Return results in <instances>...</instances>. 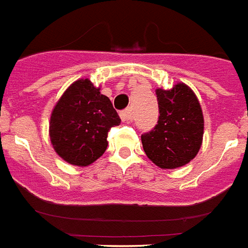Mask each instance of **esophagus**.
Returning <instances> with one entry per match:
<instances>
[{
  "label": "esophagus",
  "mask_w": 248,
  "mask_h": 248,
  "mask_svg": "<svg viewBox=\"0 0 248 248\" xmlns=\"http://www.w3.org/2000/svg\"><path fill=\"white\" fill-rule=\"evenodd\" d=\"M120 118H122V120L124 123L132 122V119H133L132 109H126V110H124V111L120 112Z\"/></svg>",
  "instance_id": "esophagus-1"
}]
</instances>
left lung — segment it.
I'll return each instance as SVG.
<instances>
[{
	"label": "left lung",
	"mask_w": 248,
	"mask_h": 248,
	"mask_svg": "<svg viewBox=\"0 0 248 248\" xmlns=\"http://www.w3.org/2000/svg\"><path fill=\"white\" fill-rule=\"evenodd\" d=\"M157 125L142 134L147 157L161 169H177L198 155L202 143L204 118L194 91L180 82L171 90H156Z\"/></svg>",
	"instance_id": "obj_1"
}]
</instances>
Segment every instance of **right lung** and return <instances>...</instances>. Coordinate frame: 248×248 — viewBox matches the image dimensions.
Masks as SVG:
<instances>
[{
	"label": "right lung",
	"mask_w": 248,
	"mask_h": 248,
	"mask_svg": "<svg viewBox=\"0 0 248 248\" xmlns=\"http://www.w3.org/2000/svg\"><path fill=\"white\" fill-rule=\"evenodd\" d=\"M120 118L108 96L89 78L65 90L52 111L49 137L58 156L71 165L89 166L108 147V133Z\"/></svg>",
	"instance_id": "obj_1"
}]
</instances>
